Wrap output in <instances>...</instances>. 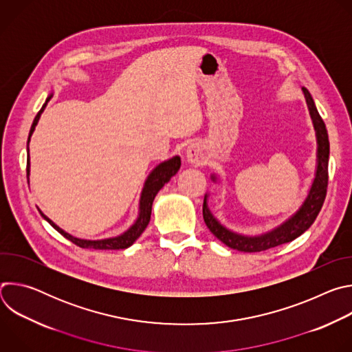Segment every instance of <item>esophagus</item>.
<instances>
[{
  "mask_svg": "<svg viewBox=\"0 0 352 352\" xmlns=\"http://www.w3.org/2000/svg\"><path fill=\"white\" fill-rule=\"evenodd\" d=\"M186 159L195 166H202L206 163V155L204 147L199 143H190L186 147Z\"/></svg>",
  "mask_w": 352,
  "mask_h": 352,
  "instance_id": "34e87169",
  "label": "esophagus"
}]
</instances>
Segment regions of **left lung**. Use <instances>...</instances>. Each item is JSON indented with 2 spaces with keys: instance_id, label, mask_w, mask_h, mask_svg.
Instances as JSON below:
<instances>
[{
  "instance_id": "obj_1",
  "label": "left lung",
  "mask_w": 352,
  "mask_h": 352,
  "mask_svg": "<svg viewBox=\"0 0 352 352\" xmlns=\"http://www.w3.org/2000/svg\"><path fill=\"white\" fill-rule=\"evenodd\" d=\"M302 93L305 96V102L308 106V111L314 124L315 135H316V167H315V177L312 184L308 189V193L304 199L300 206L288 216L284 221L277 224L269 231H265L258 235H245L236 231L227 228L220 220L213 214L209 208V196L210 193L205 195L204 200V219L210 230V232L220 239L224 245L231 249L241 250V252H262V250L291 242L292 239L298 238L300 234H304L316 220L323 202L326 197L327 189V179H329V155H330V143L326 125L322 117L318 113L314 98L311 93L302 87ZM213 182H220L217 174H212Z\"/></svg>"
}]
</instances>
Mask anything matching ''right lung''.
Wrapping results in <instances>:
<instances>
[{
  "label": "right lung",
  "instance_id": "1",
  "mask_svg": "<svg viewBox=\"0 0 352 352\" xmlns=\"http://www.w3.org/2000/svg\"><path fill=\"white\" fill-rule=\"evenodd\" d=\"M53 91L50 93L45 98V103L43 104V107L40 109V111L37 113V116L33 120L30 132H29V138H28V182H29V175H30V156H29V142L30 138L36 129V125L47 106V103L50 102V98L53 97ZM181 167V157L179 156H174L168 160L162 162L160 164H157L152 171L148 173V175L146 177L144 182H143V188L139 196V206H138V217L135 219V221L121 234L116 235V236H109V238H102V239H83V238H78L71 235L69 232L64 231L61 227H58L53 220H50L38 208V212L41 214V217L52 224L61 235H64L67 239H69L71 242H74L75 245L80 246V248H90V249H126L131 245H133V242L142 235V232L144 231V228L147 227L148 221H150V214H152V205L153 200L156 197V195L159 193V190L171 179V177H174L178 170Z\"/></svg>",
  "mask_w": 352,
  "mask_h": 352
}]
</instances>
